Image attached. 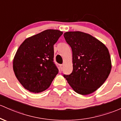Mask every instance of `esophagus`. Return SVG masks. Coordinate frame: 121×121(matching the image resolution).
Wrapping results in <instances>:
<instances>
[{
  "label": "esophagus",
  "instance_id": "1",
  "mask_svg": "<svg viewBox=\"0 0 121 121\" xmlns=\"http://www.w3.org/2000/svg\"><path fill=\"white\" fill-rule=\"evenodd\" d=\"M63 67H64V65L63 64H60V67L61 71H63Z\"/></svg>",
  "mask_w": 121,
  "mask_h": 121
}]
</instances>
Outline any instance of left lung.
Segmentation results:
<instances>
[{
    "label": "left lung",
    "instance_id": "left-lung-1",
    "mask_svg": "<svg viewBox=\"0 0 121 121\" xmlns=\"http://www.w3.org/2000/svg\"><path fill=\"white\" fill-rule=\"evenodd\" d=\"M72 51V72L64 75L78 94L86 95L94 92L108 78L111 60L107 48L101 41L82 31L64 34Z\"/></svg>",
    "mask_w": 121,
    "mask_h": 121
}]
</instances>
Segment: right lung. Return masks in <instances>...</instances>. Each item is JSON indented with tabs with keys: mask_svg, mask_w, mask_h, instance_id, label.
<instances>
[{
	"mask_svg": "<svg viewBox=\"0 0 121 121\" xmlns=\"http://www.w3.org/2000/svg\"><path fill=\"white\" fill-rule=\"evenodd\" d=\"M63 31L48 29L26 38L13 59V70L22 86L33 93L49 87L58 73L53 62V45Z\"/></svg>",
	"mask_w": 121,
	"mask_h": 121,
	"instance_id": "right-lung-1",
	"label": "right lung"
}]
</instances>
